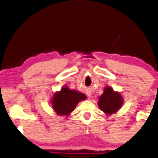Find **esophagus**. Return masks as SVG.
<instances>
[{
  "mask_svg": "<svg viewBox=\"0 0 158 158\" xmlns=\"http://www.w3.org/2000/svg\"><path fill=\"white\" fill-rule=\"evenodd\" d=\"M91 95H92V94H91V93H88V96H89V97H91Z\"/></svg>",
  "mask_w": 158,
  "mask_h": 158,
  "instance_id": "obj_1",
  "label": "esophagus"
}]
</instances>
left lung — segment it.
<instances>
[{
	"label": "left lung",
	"mask_w": 158,
	"mask_h": 158,
	"mask_svg": "<svg viewBox=\"0 0 158 158\" xmlns=\"http://www.w3.org/2000/svg\"><path fill=\"white\" fill-rule=\"evenodd\" d=\"M123 104V98L119 92L114 91L110 86H106L104 92L98 98V105L106 116L116 114Z\"/></svg>",
	"instance_id": "8db88e82"
}]
</instances>
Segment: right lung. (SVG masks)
Masks as SVG:
<instances>
[{
	"mask_svg": "<svg viewBox=\"0 0 158 158\" xmlns=\"http://www.w3.org/2000/svg\"><path fill=\"white\" fill-rule=\"evenodd\" d=\"M86 95L67 85H64L60 91L54 92L51 99V107L58 116L68 117L80 101L85 100Z\"/></svg>",
	"mask_w": 158,
	"mask_h": 158,
	"instance_id": "add662e5",
	"label": "right lung"
}]
</instances>
